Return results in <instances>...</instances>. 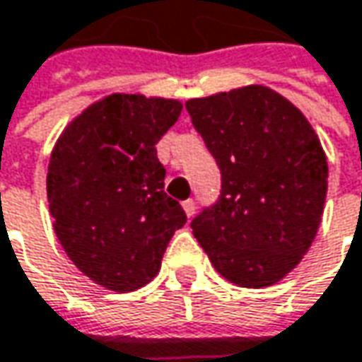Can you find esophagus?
Returning a JSON list of instances; mask_svg holds the SVG:
<instances>
[{"label": "esophagus", "mask_w": 362, "mask_h": 362, "mask_svg": "<svg viewBox=\"0 0 362 362\" xmlns=\"http://www.w3.org/2000/svg\"><path fill=\"white\" fill-rule=\"evenodd\" d=\"M182 209H184V212H186L188 216H192V214L197 212V204H194V200H192V198H188V200H184V202H182Z\"/></svg>", "instance_id": "1"}]
</instances>
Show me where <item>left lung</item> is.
<instances>
[{"mask_svg": "<svg viewBox=\"0 0 362 362\" xmlns=\"http://www.w3.org/2000/svg\"><path fill=\"white\" fill-rule=\"evenodd\" d=\"M223 174L216 204L192 221L212 267L235 286L267 288L308 253L328 190L322 144L274 88L247 85L186 101Z\"/></svg>", "mask_w": 362, "mask_h": 362, "instance_id": "obj_1", "label": "left lung"}]
</instances>
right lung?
I'll return each mask as SVG.
<instances>
[{
	"label": "right lung",
	"mask_w": 362,
	"mask_h": 362,
	"mask_svg": "<svg viewBox=\"0 0 362 362\" xmlns=\"http://www.w3.org/2000/svg\"><path fill=\"white\" fill-rule=\"evenodd\" d=\"M176 99L113 93L56 139L46 192L56 237L78 272L111 291H134L160 272L186 212L164 192L156 144L178 121Z\"/></svg>",
	"instance_id": "1"
}]
</instances>
